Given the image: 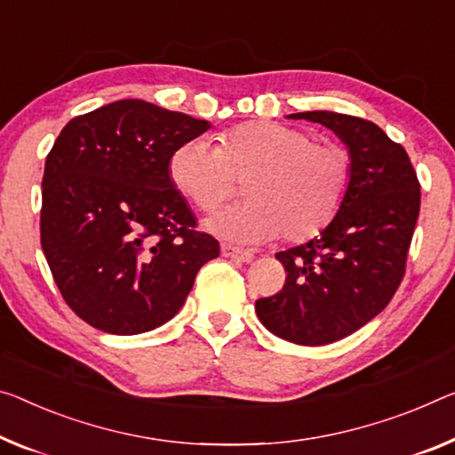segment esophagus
Listing matches in <instances>:
<instances>
[{
    "mask_svg": "<svg viewBox=\"0 0 455 455\" xmlns=\"http://www.w3.org/2000/svg\"><path fill=\"white\" fill-rule=\"evenodd\" d=\"M221 254L228 256V258H234V260H240V262H250L254 254L248 250H242V248H235L232 243H221Z\"/></svg>",
    "mask_w": 455,
    "mask_h": 455,
    "instance_id": "esophagus-1",
    "label": "esophagus"
}]
</instances>
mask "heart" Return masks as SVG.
I'll list each match as a JSON object with an SVG mask.
<instances>
[{
  "label": "heart",
  "instance_id": "b5f03b06",
  "mask_svg": "<svg viewBox=\"0 0 455 455\" xmlns=\"http://www.w3.org/2000/svg\"><path fill=\"white\" fill-rule=\"evenodd\" d=\"M174 187L201 212H213L246 180V201L221 209L207 228L240 243L283 232L299 242L323 229L344 205L354 177L349 150L321 144L311 132L248 122L221 134L220 146L193 138L171 155Z\"/></svg>",
  "mask_w": 455,
  "mask_h": 455
}]
</instances>
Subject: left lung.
Segmentation results:
<instances>
[{"label": "left lung", "mask_w": 455, "mask_h": 455, "mask_svg": "<svg viewBox=\"0 0 455 455\" xmlns=\"http://www.w3.org/2000/svg\"><path fill=\"white\" fill-rule=\"evenodd\" d=\"M291 117L323 124L344 140L354 177L344 205L323 232L278 251L284 286L258 299L256 313L278 338L325 346L360 330L395 297L407 270L421 183L407 150L376 124L333 111Z\"/></svg>", "instance_id": "8db88e82"}]
</instances>
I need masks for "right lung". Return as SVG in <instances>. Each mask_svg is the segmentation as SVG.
<instances>
[{
  "label": "right lung",
  "mask_w": 455,
  "mask_h": 455,
  "mask_svg": "<svg viewBox=\"0 0 455 455\" xmlns=\"http://www.w3.org/2000/svg\"><path fill=\"white\" fill-rule=\"evenodd\" d=\"M205 120L122 100L68 122L42 177L40 243L65 303L95 330L150 331L177 315L220 242L169 174Z\"/></svg>",
  "instance_id": "right-lung-1"
}]
</instances>
